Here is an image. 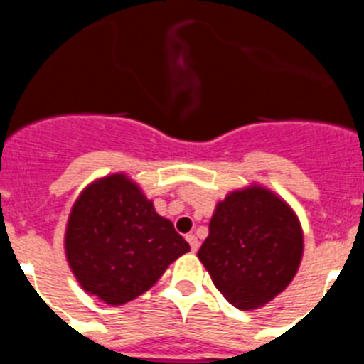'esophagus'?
Returning <instances> with one entry per match:
<instances>
[{
  "instance_id": "34e87169",
  "label": "esophagus",
  "mask_w": 364,
  "mask_h": 364,
  "mask_svg": "<svg viewBox=\"0 0 364 364\" xmlns=\"http://www.w3.org/2000/svg\"><path fill=\"white\" fill-rule=\"evenodd\" d=\"M186 241H188V245H190V248H192V252H196L199 248V241H198V237H196V235H186Z\"/></svg>"
}]
</instances>
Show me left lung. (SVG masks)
<instances>
[{
    "label": "left lung",
    "mask_w": 364,
    "mask_h": 364,
    "mask_svg": "<svg viewBox=\"0 0 364 364\" xmlns=\"http://www.w3.org/2000/svg\"><path fill=\"white\" fill-rule=\"evenodd\" d=\"M198 257L228 303L259 309L283 292L299 268V219L263 186L235 190L215 206Z\"/></svg>",
    "instance_id": "1"
}]
</instances>
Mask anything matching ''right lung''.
Here are the masks:
<instances>
[{
	"label": "right lung",
	"mask_w": 364,
	"mask_h": 364,
	"mask_svg": "<svg viewBox=\"0 0 364 364\" xmlns=\"http://www.w3.org/2000/svg\"><path fill=\"white\" fill-rule=\"evenodd\" d=\"M188 250L174 225L125 174L88 185L65 232L67 261L85 292L116 306L145 294Z\"/></svg>",
	"instance_id": "add662e5"
}]
</instances>
